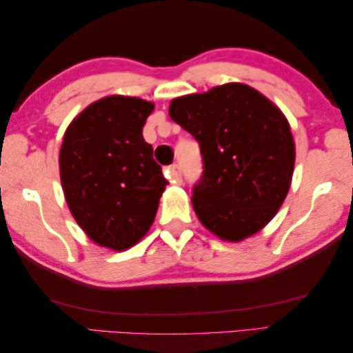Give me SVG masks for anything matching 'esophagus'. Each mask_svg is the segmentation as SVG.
<instances>
[{
	"mask_svg": "<svg viewBox=\"0 0 353 353\" xmlns=\"http://www.w3.org/2000/svg\"><path fill=\"white\" fill-rule=\"evenodd\" d=\"M169 180L175 184H180L183 181V170L180 164H172L169 167Z\"/></svg>",
	"mask_w": 353,
	"mask_h": 353,
	"instance_id": "34e87169",
	"label": "esophagus"
}]
</instances>
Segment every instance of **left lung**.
I'll return each mask as SVG.
<instances>
[{
	"label": "left lung",
	"instance_id": "obj_1",
	"mask_svg": "<svg viewBox=\"0 0 353 353\" xmlns=\"http://www.w3.org/2000/svg\"><path fill=\"white\" fill-rule=\"evenodd\" d=\"M169 114L200 145L203 173L192 189L200 222L219 238L238 242L272 221L296 161L280 109L250 85L230 83L175 98Z\"/></svg>",
	"mask_w": 353,
	"mask_h": 353
}]
</instances>
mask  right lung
<instances>
[{
	"label": "right lung",
	"mask_w": 353,
	"mask_h": 353,
	"mask_svg": "<svg viewBox=\"0 0 353 353\" xmlns=\"http://www.w3.org/2000/svg\"><path fill=\"white\" fill-rule=\"evenodd\" d=\"M153 103L111 95L92 103L63 136L59 169L72 216L112 250L134 245L154 221L167 186L142 128Z\"/></svg>",
	"instance_id": "add662e5"
}]
</instances>
